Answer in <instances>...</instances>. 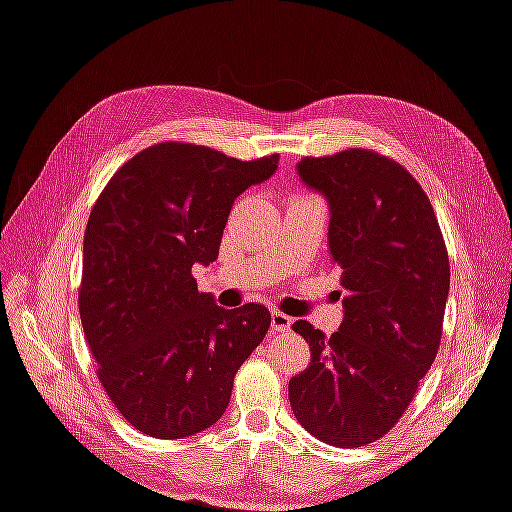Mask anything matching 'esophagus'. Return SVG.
I'll return each instance as SVG.
<instances>
[{"label": "esophagus", "mask_w": 512, "mask_h": 512, "mask_svg": "<svg viewBox=\"0 0 512 512\" xmlns=\"http://www.w3.org/2000/svg\"><path fill=\"white\" fill-rule=\"evenodd\" d=\"M271 326H273V330L285 332V330L291 328V316L282 314V312H278V310H273V312H271Z\"/></svg>", "instance_id": "1"}]
</instances>
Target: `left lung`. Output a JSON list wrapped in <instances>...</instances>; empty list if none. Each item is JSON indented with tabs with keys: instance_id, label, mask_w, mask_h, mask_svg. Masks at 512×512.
Wrapping results in <instances>:
<instances>
[{
	"instance_id": "1",
	"label": "left lung",
	"mask_w": 512,
	"mask_h": 512,
	"mask_svg": "<svg viewBox=\"0 0 512 512\" xmlns=\"http://www.w3.org/2000/svg\"><path fill=\"white\" fill-rule=\"evenodd\" d=\"M296 173L328 202L344 319L330 337L307 321L291 326L312 360L289 380V403L307 433L353 449L392 431L431 369L449 255L431 200L392 159L355 148L305 157Z\"/></svg>"
}]
</instances>
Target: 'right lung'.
<instances>
[{"label":"right lung","instance_id":"obj_1","mask_svg":"<svg viewBox=\"0 0 512 512\" xmlns=\"http://www.w3.org/2000/svg\"><path fill=\"white\" fill-rule=\"evenodd\" d=\"M278 170V154L241 161L191 143H157L97 198L84 234L79 314L104 392L136 431L180 440L214 426L234 373L271 326L200 294L196 264L218 257L230 209Z\"/></svg>","mask_w":512,"mask_h":512}]
</instances>
